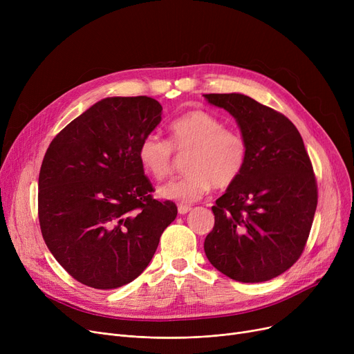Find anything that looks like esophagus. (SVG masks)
<instances>
[{
  "instance_id": "34e87169",
  "label": "esophagus",
  "mask_w": 354,
  "mask_h": 354,
  "mask_svg": "<svg viewBox=\"0 0 354 354\" xmlns=\"http://www.w3.org/2000/svg\"><path fill=\"white\" fill-rule=\"evenodd\" d=\"M191 209H192L191 205H183V203H179V205H178V212H179L180 215L188 214Z\"/></svg>"
}]
</instances>
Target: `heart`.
<instances>
[{
  "label": "heart",
  "instance_id": "heart-1",
  "mask_svg": "<svg viewBox=\"0 0 354 354\" xmlns=\"http://www.w3.org/2000/svg\"><path fill=\"white\" fill-rule=\"evenodd\" d=\"M188 152L182 178L159 189L163 198L194 202L211 188L228 189L243 175L248 162V142L207 110H191L169 124V140L146 135L138 147L143 171L156 180L172 175L175 155Z\"/></svg>",
  "mask_w": 354,
  "mask_h": 354
}]
</instances>
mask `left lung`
Returning a JSON list of instances; mask_svg holds the SVG:
<instances>
[{
	"mask_svg": "<svg viewBox=\"0 0 354 354\" xmlns=\"http://www.w3.org/2000/svg\"><path fill=\"white\" fill-rule=\"evenodd\" d=\"M236 119L248 142L241 178L215 201L205 254L239 283H263L287 271L304 251L317 208V180L303 138L280 111L230 93L205 95Z\"/></svg>",
	"mask_w": 354,
	"mask_h": 354,
	"instance_id": "8db88e82",
	"label": "left lung"
}]
</instances>
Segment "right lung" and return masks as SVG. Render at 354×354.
<instances>
[{
	"instance_id": "1",
	"label": "right lung",
	"mask_w": 354,
	"mask_h": 354,
	"mask_svg": "<svg viewBox=\"0 0 354 354\" xmlns=\"http://www.w3.org/2000/svg\"><path fill=\"white\" fill-rule=\"evenodd\" d=\"M147 96L107 97L55 136L39 176V221L57 263L79 283L119 288L151 263L172 201H158L138 159L140 140L159 124Z\"/></svg>"
}]
</instances>
